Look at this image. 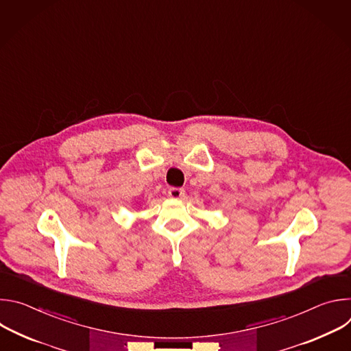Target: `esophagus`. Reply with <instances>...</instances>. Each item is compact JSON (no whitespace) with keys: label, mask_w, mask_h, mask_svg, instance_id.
<instances>
[{"label":"esophagus","mask_w":351,"mask_h":351,"mask_svg":"<svg viewBox=\"0 0 351 351\" xmlns=\"http://www.w3.org/2000/svg\"><path fill=\"white\" fill-rule=\"evenodd\" d=\"M168 195L171 198H182L184 195V190L180 189V187H171L168 190Z\"/></svg>","instance_id":"esophagus-1"}]
</instances>
